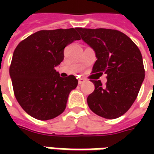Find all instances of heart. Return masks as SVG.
Listing matches in <instances>:
<instances>
[{
    "label": "heart",
    "instance_id": "heart-1",
    "mask_svg": "<svg viewBox=\"0 0 154 154\" xmlns=\"http://www.w3.org/2000/svg\"><path fill=\"white\" fill-rule=\"evenodd\" d=\"M84 55H86V56H88V57H91V58H94L95 51H94V50H93L92 48L88 47V48H86V51H84Z\"/></svg>",
    "mask_w": 154,
    "mask_h": 154
}]
</instances>
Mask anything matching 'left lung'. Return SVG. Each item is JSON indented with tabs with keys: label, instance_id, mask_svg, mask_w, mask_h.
I'll return each instance as SVG.
<instances>
[{
	"label": "left lung",
	"instance_id": "obj_1",
	"mask_svg": "<svg viewBox=\"0 0 154 154\" xmlns=\"http://www.w3.org/2000/svg\"><path fill=\"white\" fill-rule=\"evenodd\" d=\"M78 40L73 30L39 31L17 46L9 68L15 98L22 109L45 121L61 115L76 88L74 75L59 74L64 48Z\"/></svg>",
	"mask_w": 154,
	"mask_h": 154
}]
</instances>
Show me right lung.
<instances>
[{
    "mask_svg": "<svg viewBox=\"0 0 154 154\" xmlns=\"http://www.w3.org/2000/svg\"><path fill=\"white\" fill-rule=\"evenodd\" d=\"M95 51L92 73L103 72L107 82L94 83L87 98L92 112L107 119L126 113L134 102L145 78L142 56L138 47L124 33L111 29L91 30L85 40Z\"/></svg>",
    "mask_w": 154,
    "mask_h": 154,
    "instance_id": "1",
    "label": "right lung"
}]
</instances>
